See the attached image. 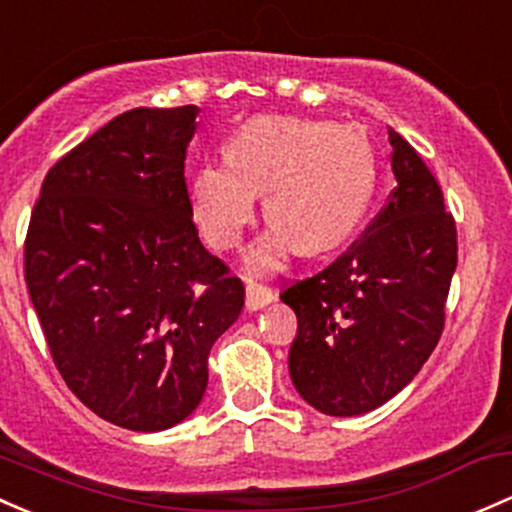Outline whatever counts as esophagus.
I'll return each instance as SVG.
<instances>
[{
	"label": "esophagus",
	"instance_id": "esophagus-1",
	"mask_svg": "<svg viewBox=\"0 0 512 512\" xmlns=\"http://www.w3.org/2000/svg\"><path fill=\"white\" fill-rule=\"evenodd\" d=\"M245 306L250 311H257L262 309V306H267L270 301H274V292L270 287H265V284H257V282H250L245 289Z\"/></svg>",
	"mask_w": 512,
	"mask_h": 512
}]
</instances>
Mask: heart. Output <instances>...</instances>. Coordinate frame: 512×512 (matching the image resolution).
Segmentation results:
<instances>
[{"mask_svg": "<svg viewBox=\"0 0 512 512\" xmlns=\"http://www.w3.org/2000/svg\"><path fill=\"white\" fill-rule=\"evenodd\" d=\"M378 161L368 132L301 117H255L228 144V161H206L191 184L193 215L218 250H235L265 191L267 233L245 257L250 274H272L301 247L309 255L353 233L373 198Z\"/></svg>", "mask_w": 512, "mask_h": 512, "instance_id": "1", "label": "heart"}]
</instances>
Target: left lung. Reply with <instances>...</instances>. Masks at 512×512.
<instances>
[{"instance_id":"1","label":"left lung","mask_w":512,"mask_h":512,"mask_svg":"<svg viewBox=\"0 0 512 512\" xmlns=\"http://www.w3.org/2000/svg\"><path fill=\"white\" fill-rule=\"evenodd\" d=\"M397 186L383 211L331 265L294 282L289 375L314 410L353 417L385 405L422 370L444 331L456 270V223L441 186L390 129Z\"/></svg>"}]
</instances>
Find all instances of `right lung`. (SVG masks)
Here are the masks:
<instances>
[{
    "mask_svg": "<svg viewBox=\"0 0 512 512\" xmlns=\"http://www.w3.org/2000/svg\"><path fill=\"white\" fill-rule=\"evenodd\" d=\"M196 105L117 115L51 166L24 277L48 351L98 417L161 432L198 407L245 287L198 240L184 161Z\"/></svg>",
    "mask_w": 512,
    "mask_h": 512,
    "instance_id": "1",
    "label": "right lung"
}]
</instances>
